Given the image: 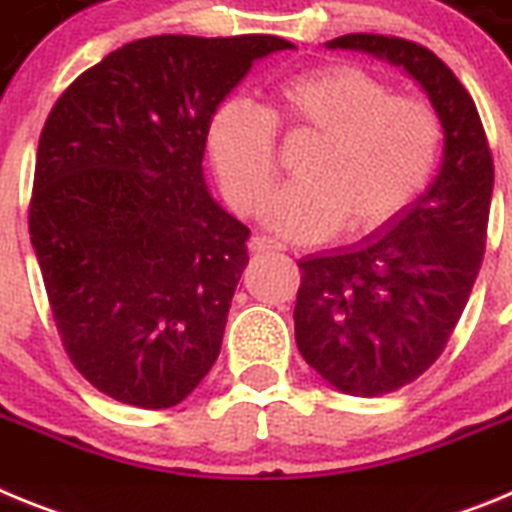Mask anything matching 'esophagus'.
<instances>
[{"instance_id": "34e87169", "label": "esophagus", "mask_w": 512, "mask_h": 512, "mask_svg": "<svg viewBox=\"0 0 512 512\" xmlns=\"http://www.w3.org/2000/svg\"><path fill=\"white\" fill-rule=\"evenodd\" d=\"M253 253H266V251H284L282 243H277L274 238H266V235H253L251 243H248Z\"/></svg>"}]
</instances>
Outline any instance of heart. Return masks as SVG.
I'll use <instances>...</instances> for the list:
<instances>
[{
  "instance_id": "obj_1",
  "label": "heart",
  "mask_w": 512,
  "mask_h": 512,
  "mask_svg": "<svg viewBox=\"0 0 512 512\" xmlns=\"http://www.w3.org/2000/svg\"><path fill=\"white\" fill-rule=\"evenodd\" d=\"M274 130H302L315 143L297 179L266 205L264 223L289 241H323L343 230L390 225L428 187L441 153L431 104L392 94L354 63L297 71L271 89L269 107L233 97L207 122V156L230 205L259 210L277 182Z\"/></svg>"
}]
</instances>
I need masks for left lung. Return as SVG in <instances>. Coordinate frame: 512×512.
Here are the masks:
<instances>
[{
  "mask_svg": "<svg viewBox=\"0 0 512 512\" xmlns=\"http://www.w3.org/2000/svg\"><path fill=\"white\" fill-rule=\"evenodd\" d=\"M325 48L372 53L428 94L443 130L436 179L390 225L300 261L295 338L302 359L338 392H395L441 356L482 266L492 169L474 99L433 51L351 33Z\"/></svg>",
  "mask_w": 512,
  "mask_h": 512,
  "instance_id": "obj_1",
  "label": "left lung"
}]
</instances>
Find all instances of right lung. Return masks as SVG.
<instances>
[{"instance_id":"add662e5","label":"right lung","mask_w":512,"mask_h":512,"mask_svg":"<svg viewBox=\"0 0 512 512\" xmlns=\"http://www.w3.org/2000/svg\"><path fill=\"white\" fill-rule=\"evenodd\" d=\"M274 35H153L87 69L40 133L30 241L71 361L99 392L174 408L220 354L251 230L207 189V122Z\"/></svg>"}]
</instances>
